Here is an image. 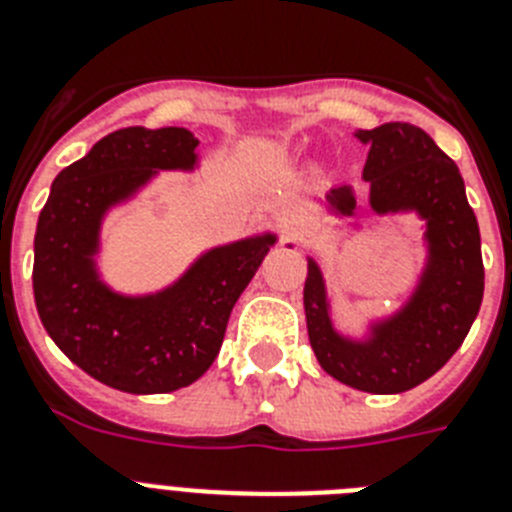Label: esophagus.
<instances>
[{"label":"esophagus","mask_w":512,"mask_h":512,"mask_svg":"<svg viewBox=\"0 0 512 512\" xmlns=\"http://www.w3.org/2000/svg\"><path fill=\"white\" fill-rule=\"evenodd\" d=\"M276 226H278V231H281L283 239H289V236H299L307 231V221H304L299 213H294V210H289V213H281V216L276 218Z\"/></svg>","instance_id":"esophagus-1"}]
</instances>
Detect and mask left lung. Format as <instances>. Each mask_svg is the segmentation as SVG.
Instances as JSON below:
<instances>
[{
    "label": "left lung",
    "instance_id": "obj_1",
    "mask_svg": "<svg viewBox=\"0 0 512 512\" xmlns=\"http://www.w3.org/2000/svg\"><path fill=\"white\" fill-rule=\"evenodd\" d=\"M367 145L362 179L375 216L422 221L424 263L401 307L372 317L362 336L338 330L325 273L307 255L304 315L312 351L320 367L349 388L393 395L422 385L461 349L484 296L482 236L466 200L463 176L424 130L406 122L356 130ZM359 195L341 184L325 195V213L354 218ZM359 229V221L346 223Z\"/></svg>",
    "mask_w": 512,
    "mask_h": 512
}]
</instances>
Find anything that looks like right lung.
<instances>
[{
    "label": "right lung",
    "mask_w": 512,
    "mask_h": 512,
    "mask_svg": "<svg viewBox=\"0 0 512 512\" xmlns=\"http://www.w3.org/2000/svg\"><path fill=\"white\" fill-rule=\"evenodd\" d=\"M184 127H127L98 140L51 184L33 242V296L46 333L77 367L122 393L187 388L221 351L236 299L278 242L273 231L218 244L182 276L148 294H124L98 268L103 221L158 171H195Z\"/></svg>",
    "instance_id": "1"
}]
</instances>
